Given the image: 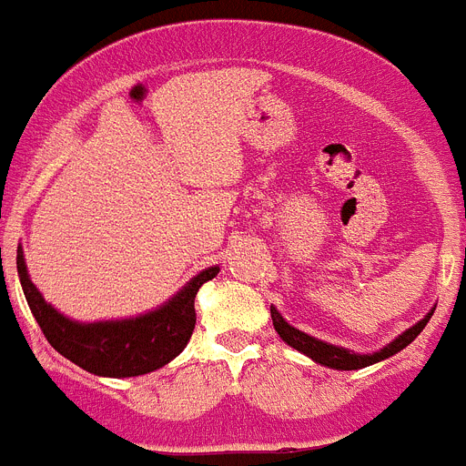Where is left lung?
Wrapping results in <instances>:
<instances>
[{"label":"left lung","instance_id":"obj_1","mask_svg":"<svg viewBox=\"0 0 466 466\" xmlns=\"http://www.w3.org/2000/svg\"><path fill=\"white\" fill-rule=\"evenodd\" d=\"M434 310L436 306L431 308V310L420 319V322H415L413 327H409L406 331L399 333L397 339L390 340L387 345H382V348L376 350V352H364V355H360V352H355V350L340 348V345H331L327 343V340H319L315 339V336H310V333L291 327V324L279 315V310L275 306H270V317H273V327L275 331L279 333V339L289 345V348L299 350L300 355L310 357L315 364H322L327 366V369H336V371H357V369H364V366H371L382 360H390V357H394L397 352H401L406 345L413 343V340L420 336V331L427 327V322H430V317L434 315Z\"/></svg>","mask_w":466,"mask_h":466}]
</instances>
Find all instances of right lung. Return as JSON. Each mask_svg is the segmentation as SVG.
Wrapping results in <instances>:
<instances>
[{
  "mask_svg": "<svg viewBox=\"0 0 466 466\" xmlns=\"http://www.w3.org/2000/svg\"><path fill=\"white\" fill-rule=\"evenodd\" d=\"M15 268L27 306L48 343L84 371L102 378H135L170 364L187 348L196 327L193 300L198 289L219 273V266L200 270L163 306L137 317L79 322L63 315L41 296L27 273L20 245Z\"/></svg>",
  "mask_w": 466,
  "mask_h": 466,
  "instance_id": "right-lung-1",
  "label": "right lung"
}]
</instances>
